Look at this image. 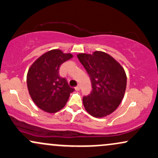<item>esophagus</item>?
<instances>
[{"mask_svg":"<svg viewBox=\"0 0 158 158\" xmlns=\"http://www.w3.org/2000/svg\"><path fill=\"white\" fill-rule=\"evenodd\" d=\"M75 89H76V90H79L81 89V86L79 85H78L75 88Z\"/></svg>","mask_w":158,"mask_h":158,"instance_id":"34e87169","label":"esophagus"}]
</instances>
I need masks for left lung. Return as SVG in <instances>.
<instances>
[{
    "label": "left lung",
    "mask_w": 158,
    "mask_h": 158,
    "mask_svg": "<svg viewBox=\"0 0 158 158\" xmlns=\"http://www.w3.org/2000/svg\"><path fill=\"white\" fill-rule=\"evenodd\" d=\"M77 57L89 74L93 88L91 93L82 99L85 110L97 118L113 113L126 92L127 77L124 68L105 52L79 53Z\"/></svg>",
    "instance_id": "1"
}]
</instances>
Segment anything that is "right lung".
<instances>
[{
  "label": "right lung",
  "instance_id": "1",
  "mask_svg": "<svg viewBox=\"0 0 158 158\" xmlns=\"http://www.w3.org/2000/svg\"><path fill=\"white\" fill-rule=\"evenodd\" d=\"M73 57L55 49L38 58L29 68L27 84L31 99L40 109L56 113L64 108L70 93L74 91L59 74V67Z\"/></svg>",
  "mask_w": 158,
  "mask_h": 158
}]
</instances>
